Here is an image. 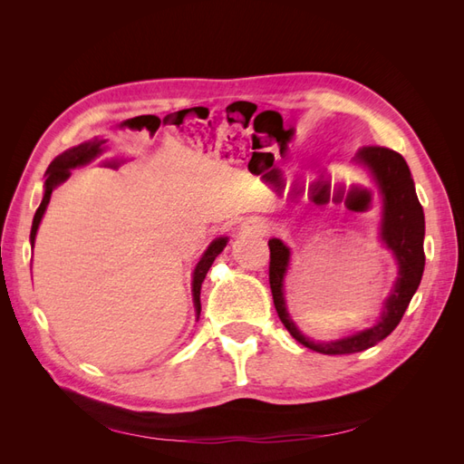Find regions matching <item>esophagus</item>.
Instances as JSON below:
<instances>
[{
  "label": "esophagus",
  "mask_w": 464,
  "mask_h": 464,
  "mask_svg": "<svg viewBox=\"0 0 464 464\" xmlns=\"http://www.w3.org/2000/svg\"><path fill=\"white\" fill-rule=\"evenodd\" d=\"M242 230L247 232V234H259V236L266 234V227H265L261 220H247V222H244Z\"/></svg>",
  "instance_id": "34e87169"
}]
</instances>
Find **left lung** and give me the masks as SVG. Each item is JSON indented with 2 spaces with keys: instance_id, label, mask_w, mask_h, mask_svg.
Segmentation results:
<instances>
[{
  "instance_id": "left-lung-1",
  "label": "left lung",
  "mask_w": 464,
  "mask_h": 464,
  "mask_svg": "<svg viewBox=\"0 0 464 464\" xmlns=\"http://www.w3.org/2000/svg\"><path fill=\"white\" fill-rule=\"evenodd\" d=\"M358 160L372 168L379 189H382L385 205L382 236L399 261L397 285L392 288L391 296L383 305V314L377 325L334 343H314L310 339H305L288 317L285 304L283 280L288 269L290 251L283 242L276 240V237L269 240V285L276 314L294 339L300 344L315 350L319 354H354L382 343L401 323L424 273L426 222L422 205H420L414 189V179L411 176L409 164H406V160L397 150L377 145L362 147L358 150Z\"/></svg>"
}]
</instances>
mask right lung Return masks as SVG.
<instances>
[{
    "label": "right lung",
    "instance_id": "add662e5",
    "mask_svg": "<svg viewBox=\"0 0 464 464\" xmlns=\"http://www.w3.org/2000/svg\"><path fill=\"white\" fill-rule=\"evenodd\" d=\"M101 147H102V141L82 143L79 147H73V149L65 150L63 154H60V157L50 164L48 172H46L48 178H46L44 199H42L40 207L36 208V215H34V220H33V230H31V244L33 246H34L38 224L42 220V215H44L46 205L50 203V195H52L53 188L60 186L63 179L69 178V174H72V168L92 160L96 154L101 152ZM224 246H227V237H218V240H215L213 244L208 246V249L203 254L201 261L198 263V266H195V273H193V302H195V310H198V315L201 312V300H199V296H201V285H203V280H205V275L210 269V265H213L215 257L224 249Z\"/></svg>",
    "mask_w": 464,
    "mask_h": 464
}]
</instances>
